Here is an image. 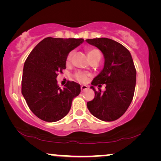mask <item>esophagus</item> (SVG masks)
I'll use <instances>...</instances> for the list:
<instances>
[{
    "label": "esophagus",
    "mask_w": 161,
    "mask_h": 161,
    "mask_svg": "<svg viewBox=\"0 0 161 161\" xmlns=\"http://www.w3.org/2000/svg\"><path fill=\"white\" fill-rule=\"evenodd\" d=\"M87 88H88V86H87L86 85H81V91L86 90V89H87Z\"/></svg>",
    "instance_id": "34e87169"
}]
</instances>
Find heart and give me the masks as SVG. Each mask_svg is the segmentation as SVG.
<instances>
[{
    "label": "heart",
    "instance_id": "obj_1",
    "mask_svg": "<svg viewBox=\"0 0 161 161\" xmlns=\"http://www.w3.org/2000/svg\"><path fill=\"white\" fill-rule=\"evenodd\" d=\"M87 54H88V57L89 59H93L97 58V57H100L101 58V53L99 50H97L96 48H90L87 50ZM72 53H69L68 54L67 58V62H69L71 60V58H72ZM89 77V75L87 74V73H84V72H77L75 75V77L76 80L80 82H86V81L88 80V78Z\"/></svg>",
    "mask_w": 161,
    "mask_h": 161
}]
</instances>
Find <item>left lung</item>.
<instances>
[{
	"instance_id": "8db88e82",
	"label": "left lung",
	"mask_w": 161,
	"mask_h": 161,
	"mask_svg": "<svg viewBox=\"0 0 161 161\" xmlns=\"http://www.w3.org/2000/svg\"><path fill=\"white\" fill-rule=\"evenodd\" d=\"M86 42L102 51L104 66L92 82L94 99L86 106L92 115L103 121H113L126 112L134 94L136 70L130 52L108 38L87 39ZM106 84V90L96 91L94 86Z\"/></svg>"
}]
</instances>
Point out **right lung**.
<instances>
[{
  "label": "right lung",
  "instance_id": "obj_1",
  "mask_svg": "<svg viewBox=\"0 0 161 161\" xmlns=\"http://www.w3.org/2000/svg\"><path fill=\"white\" fill-rule=\"evenodd\" d=\"M84 39L46 37L35 46L23 67L22 94L35 116L47 122L62 119L69 111L72 100L81 92L80 85L68 81L64 88L58 85L59 72L66 69L68 54Z\"/></svg>",
  "mask_w": 161,
  "mask_h": 161
}]
</instances>
